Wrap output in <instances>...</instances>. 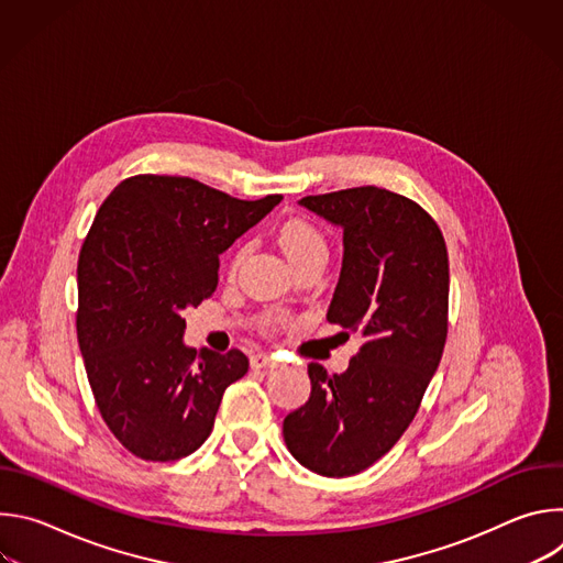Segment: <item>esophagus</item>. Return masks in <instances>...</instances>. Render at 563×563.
Listing matches in <instances>:
<instances>
[{"label": "esophagus", "mask_w": 563, "mask_h": 563, "mask_svg": "<svg viewBox=\"0 0 563 563\" xmlns=\"http://www.w3.org/2000/svg\"><path fill=\"white\" fill-rule=\"evenodd\" d=\"M278 363H276V358L274 356H269V354H254L252 356V367H256V369H265V367H276Z\"/></svg>", "instance_id": "34e87169"}]
</instances>
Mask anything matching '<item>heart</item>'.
Segmentation results:
<instances>
[{
  "mask_svg": "<svg viewBox=\"0 0 563 563\" xmlns=\"http://www.w3.org/2000/svg\"><path fill=\"white\" fill-rule=\"evenodd\" d=\"M278 243L289 258V263L296 267L300 263L313 261V258H325L328 261V240L320 233L311 222L294 218L287 220L278 231ZM250 247L240 245L231 258V269H238L240 263L247 258Z\"/></svg>",
  "mask_w": 563,
  "mask_h": 563,
  "instance_id": "heart-1",
  "label": "heart"
}]
</instances>
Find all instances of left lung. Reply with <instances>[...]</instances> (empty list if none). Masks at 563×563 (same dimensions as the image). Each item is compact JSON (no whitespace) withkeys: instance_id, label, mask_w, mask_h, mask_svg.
Returning a JSON list of instances; mask_svg holds the SVG:
<instances>
[{"instance_id":"1","label":"left lung","mask_w":563,"mask_h":563,"mask_svg":"<svg viewBox=\"0 0 563 563\" xmlns=\"http://www.w3.org/2000/svg\"><path fill=\"white\" fill-rule=\"evenodd\" d=\"M302 207L343 229V267L328 320L361 339L343 374L309 363L311 394L283 421L294 459L352 476L404 437L441 363L450 265L434 218L378 187L307 196Z\"/></svg>"}]
</instances>
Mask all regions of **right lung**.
Wrapping results in <instances>:
<instances>
[{
  "mask_svg": "<svg viewBox=\"0 0 563 563\" xmlns=\"http://www.w3.org/2000/svg\"><path fill=\"white\" fill-rule=\"evenodd\" d=\"M280 200L142 174L102 202L79 250L75 325L98 410L131 454L176 461L196 452L224 389L247 374L240 350L187 347L183 311L216 291L218 256Z\"/></svg>",
  "mask_w": 563,
  "mask_h": 563,
  "instance_id": "right-lung-1",
  "label": "right lung"
}]
</instances>
